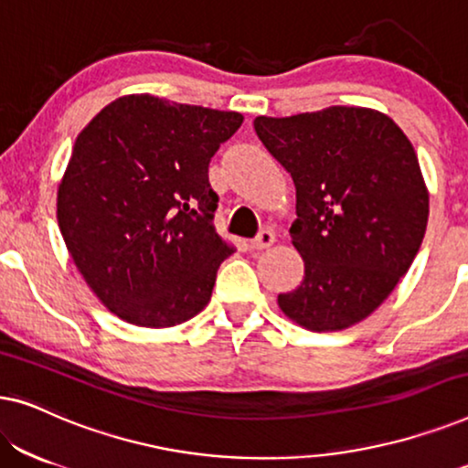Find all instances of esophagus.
Segmentation results:
<instances>
[{"mask_svg": "<svg viewBox=\"0 0 468 468\" xmlns=\"http://www.w3.org/2000/svg\"><path fill=\"white\" fill-rule=\"evenodd\" d=\"M274 242V234L271 229H261V232L251 240V249L255 251H261V249H268Z\"/></svg>", "mask_w": 468, "mask_h": 468, "instance_id": "obj_1", "label": "esophagus"}]
</instances>
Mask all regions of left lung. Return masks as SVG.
<instances>
[{"instance_id": "1", "label": "left lung", "mask_w": 468, "mask_h": 468, "mask_svg": "<svg viewBox=\"0 0 468 468\" xmlns=\"http://www.w3.org/2000/svg\"><path fill=\"white\" fill-rule=\"evenodd\" d=\"M253 127L296 185L290 234L304 279L279 293L281 311L313 332L362 322L424 240L428 189L413 144L388 114L356 106L258 117Z\"/></svg>"}]
</instances>
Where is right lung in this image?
<instances>
[{
	"label": "right lung",
	"instance_id": "add662e5",
	"mask_svg": "<svg viewBox=\"0 0 468 468\" xmlns=\"http://www.w3.org/2000/svg\"><path fill=\"white\" fill-rule=\"evenodd\" d=\"M242 114L140 93L114 100L76 138L57 219L87 285L114 315L170 328L208 304L221 261L208 164Z\"/></svg>",
	"mask_w": 468,
	"mask_h": 468
}]
</instances>
